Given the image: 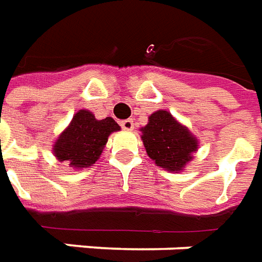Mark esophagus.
Returning a JSON list of instances; mask_svg holds the SVG:
<instances>
[{
  "label": "esophagus",
  "instance_id": "34e87169",
  "mask_svg": "<svg viewBox=\"0 0 262 262\" xmlns=\"http://www.w3.org/2000/svg\"><path fill=\"white\" fill-rule=\"evenodd\" d=\"M121 127L124 128V129H127V131H131L133 128H134V121L133 120H124V121H121Z\"/></svg>",
  "mask_w": 262,
  "mask_h": 262
}]
</instances>
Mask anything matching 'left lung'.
Segmentation results:
<instances>
[{
  "instance_id": "1",
  "label": "left lung",
  "mask_w": 262,
  "mask_h": 262,
  "mask_svg": "<svg viewBox=\"0 0 262 262\" xmlns=\"http://www.w3.org/2000/svg\"><path fill=\"white\" fill-rule=\"evenodd\" d=\"M141 131L148 157L158 166L172 172L181 170L198 149L196 138L168 111H155Z\"/></svg>"
}]
</instances>
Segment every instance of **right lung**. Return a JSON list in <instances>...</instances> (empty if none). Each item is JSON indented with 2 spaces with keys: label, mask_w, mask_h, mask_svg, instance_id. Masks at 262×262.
<instances>
[{
  "label": "right lung",
  "mask_w": 262,
  "mask_h": 262,
  "mask_svg": "<svg viewBox=\"0 0 262 262\" xmlns=\"http://www.w3.org/2000/svg\"><path fill=\"white\" fill-rule=\"evenodd\" d=\"M120 125L111 117L96 120L90 111L80 110L53 145L55 157L73 168L92 166L101 155L108 135Z\"/></svg>",
  "instance_id": "obj_1"
}]
</instances>
